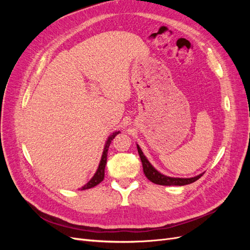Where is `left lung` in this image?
Instances as JSON below:
<instances>
[{"label":"left lung","mask_w":250,"mask_h":250,"mask_svg":"<svg viewBox=\"0 0 250 250\" xmlns=\"http://www.w3.org/2000/svg\"><path fill=\"white\" fill-rule=\"evenodd\" d=\"M138 147V151L139 154L141 157V161L143 164V170H144V174H145L146 177L152 181V183L156 184V185H161V186H186V185H190L194 181H196L197 179H199L202 174H199V175L195 176V177H191V178H178V177H170V176H166L164 174L158 172L152 165L149 163V161L146 158V156L144 155L143 151L141 150L140 146L137 145Z\"/></svg>","instance_id":"1"}]
</instances>
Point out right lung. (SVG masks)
Returning <instances> with one entry per match:
<instances>
[{
    "label": "right lung",
    "instance_id": "right-lung-1",
    "mask_svg": "<svg viewBox=\"0 0 250 250\" xmlns=\"http://www.w3.org/2000/svg\"><path fill=\"white\" fill-rule=\"evenodd\" d=\"M120 131H116L113 132L111 135H109L108 140L106 141V144H105L104 146V150H103V154H102V157H101V161H100V164H99V167H98L95 175L93 176V178L90 179L88 183L83 186L81 188V190H87V188H94L96 187L97 185H99L101 181L104 179V170H105V165H106V161H107V151H108V148L110 146V143L111 141L115 139V137L117 134H119Z\"/></svg>",
    "mask_w": 250,
    "mask_h": 250
}]
</instances>
